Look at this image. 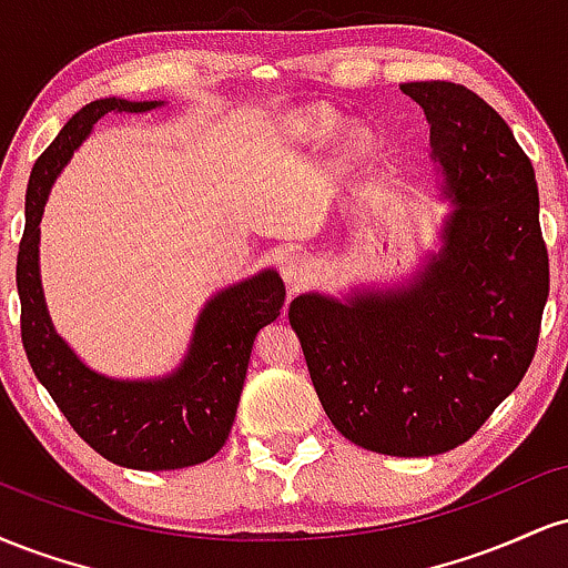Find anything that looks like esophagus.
I'll return each mask as SVG.
<instances>
[{
  "label": "esophagus",
  "mask_w": 568,
  "mask_h": 568,
  "mask_svg": "<svg viewBox=\"0 0 568 568\" xmlns=\"http://www.w3.org/2000/svg\"><path fill=\"white\" fill-rule=\"evenodd\" d=\"M315 262L306 253H291L283 262V277L291 291H302L315 280Z\"/></svg>",
  "instance_id": "34e87169"
}]
</instances>
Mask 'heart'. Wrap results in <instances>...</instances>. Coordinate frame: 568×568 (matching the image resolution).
<instances>
[{
	"label": "heart",
	"mask_w": 568,
	"mask_h": 568,
	"mask_svg": "<svg viewBox=\"0 0 568 568\" xmlns=\"http://www.w3.org/2000/svg\"><path fill=\"white\" fill-rule=\"evenodd\" d=\"M338 130V116L334 112H325V109H312V112H304L293 125V133H296L298 141L306 143H325L328 139H334ZM371 146L368 133L363 130H355V133L347 139V152L361 158L366 154Z\"/></svg>",
	"instance_id": "obj_1"
}]
</instances>
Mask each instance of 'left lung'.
Listing matches in <instances>:
<instances>
[{"label":"left lung","mask_w":568,"mask_h":568,"mask_svg":"<svg viewBox=\"0 0 568 568\" xmlns=\"http://www.w3.org/2000/svg\"><path fill=\"white\" fill-rule=\"evenodd\" d=\"M425 109L454 213L406 291L352 304L298 296L288 321L325 414L389 456L452 452L518 387L539 342L550 264L531 160L465 84L406 82Z\"/></svg>","instance_id":"obj_1"}]
</instances>
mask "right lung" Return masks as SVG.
<instances>
[{
    "instance_id": "1",
    "label": "right lung",
    "mask_w": 568,
    "mask_h": 568,
    "mask_svg": "<svg viewBox=\"0 0 568 568\" xmlns=\"http://www.w3.org/2000/svg\"><path fill=\"white\" fill-rule=\"evenodd\" d=\"M158 101L103 98L82 106L39 154L26 189V230L18 247L21 338L37 379L74 433L103 459L133 470L200 465L230 438L258 328L280 315L285 285L262 272L221 291L202 310L184 366L158 382H114L84 368L53 331L37 270L39 221L55 175L90 128L109 112H149Z\"/></svg>"
}]
</instances>
